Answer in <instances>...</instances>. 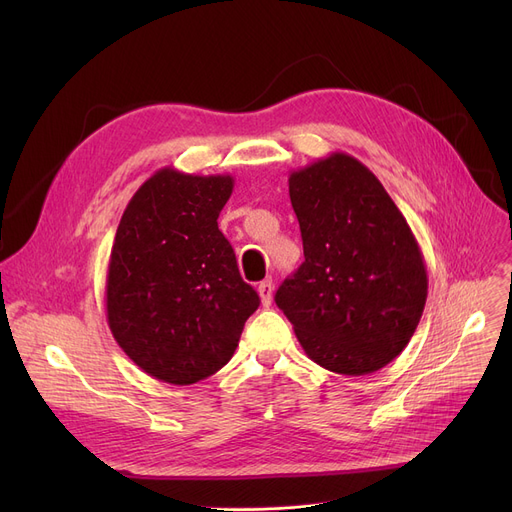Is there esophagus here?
Wrapping results in <instances>:
<instances>
[{
	"label": "esophagus",
	"mask_w": 512,
	"mask_h": 512,
	"mask_svg": "<svg viewBox=\"0 0 512 512\" xmlns=\"http://www.w3.org/2000/svg\"><path fill=\"white\" fill-rule=\"evenodd\" d=\"M257 292H259L261 305H263V307H270V305H272V297H274V282H272L270 278L263 280V282H259Z\"/></svg>",
	"instance_id": "1"
}]
</instances>
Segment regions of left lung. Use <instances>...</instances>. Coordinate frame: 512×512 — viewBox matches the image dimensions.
<instances>
[{
    "label": "left lung",
    "instance_id": "obj_1",
    "mask_svg": "<svg viewBox=\"0 0 512 512\" xmlns=\"http://www.w3.org/2000/svg\"><path fill=\"white\" fill-rule=\"evenodd\" d=\"M305 263L276 292L303 351L319 367L367 375L396 359L427 301L419 242L382 182L334 151L290 172Z\"/></svg>",
    "mask_w": 512,
    "mask_h": 512
}]
</instances>
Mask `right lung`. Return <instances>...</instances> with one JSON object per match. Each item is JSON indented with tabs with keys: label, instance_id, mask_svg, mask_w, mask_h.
I'll use <instances>...</instances> for the list:
<instances>
[{
	"label": "right lung",
	"instance_id": "add662e5",
	"mask_svg": "<svg viewBox=\"0 0 512 512\" xmlns=\"http://www.w3.org/2000/svg\"><path fill=\"white\" fill-rule=\"evenodd\" d=\"M232 188L230 174L161 168L122 213L107 263V326L155 380L188 386L222 369L259 307L218 228Z\"/></svg>",
	"mask_w": 512,
	"mask_h": 512
}]
</instances>
